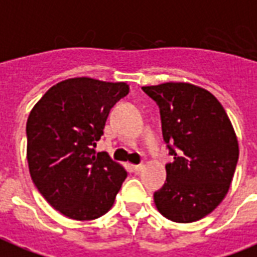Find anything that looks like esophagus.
Returning <instances> with one entry per match:
<instances>
[{
    "label": "esophagus",
    "instance_id": "esophagus-1",
    "mask_svg": "<svg viewBox=\"0 0 257 257\" xmlns=\"http://www.w3.org/2000/svg\"><path fill=\"white\" fill-rule=\"evenodd\" d=\"M144 167H145V166H144V163H141V164H134V166H133V170H134L136 172H140Z\"/></svg>",
    "mask_w": 257,
    "mask_h": 257
}]
</instances>
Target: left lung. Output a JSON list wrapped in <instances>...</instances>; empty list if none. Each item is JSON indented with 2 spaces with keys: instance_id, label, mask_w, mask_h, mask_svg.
Wrapping results in <instances>:
<instances>
[{
  "instance_id": "left-lung-1",
  "label": "left lung",
  "mask_w": 257,
  "mask_h": 257,
  "mask_svg": "<svg viewBox=\"0 0 257 257\" xmlns=\"http://www.w3.org/2000/svg\"><path fill=\"white\" fill-rule=\"evenodd\" d=\"M142 90L160 108L163 138L174 156L155 193L164 218L192 223L223 201L238 162V141L218 98L200 86L167 82Z\"/></svg>"
}]
</instances>
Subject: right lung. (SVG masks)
<instances>
[{"label": "right lung", "instance_id": "1", "mask_svg": "<svg viewBox=\"0 0 257 257\" xmlns=\"http://www.w3.org/2000/svg\"><path fill=\"white\" fill-rule=\"evenodd\" d=\"M128 93L124 82L87 76L52 86L27 119V162L34 185L59 212L91 220L109 211L127 172L108 153L95 156L106 117Z\"/></svg>", "mask_w": 257, "mask_h": 257}]
</instances>
